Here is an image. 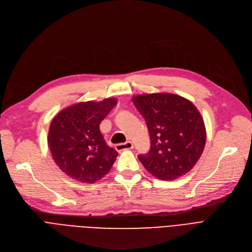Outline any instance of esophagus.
<instances>
[{"label":"esophagus","mask_w":252,"mask_h":252,"mask_svg":"<svg viewBox=\"0 0 252 252\" xmlns=\"http://www.w3.org/2000/svg\"><path fill=\"white\" fill-rule=\"evenodd\" d=\"M131 149H133V143L131 141H126L125 143H119L116 145V150L119 153L126 150H131Z\"/></svg>","instance_id":"34e87169"}]
</instances>
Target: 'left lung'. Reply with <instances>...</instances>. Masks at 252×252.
Instances as JSON below:
<instances>
[{"label": "left lung", "instance_id": "left-lung-1", "mask_svg": "<svg viewBox=\"0 0 252 252\" xmlns=\"http://www.w3.org/2000/svg\"><path fill=\"white\" fill-rule=\"evenodd\" d=\"M144 118L151 150L138 158L156 178L171 181L195 166L205 145L206 132L196 107L173 94H140L132 98Z\"/></svg>", "mask_w": 252, "mask_h": 252}]
</instances>
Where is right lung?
I'll return each mask as SVG.
<instances>
[{
	"mask_svg": "<svg viewBox=\"0 0 252 252\" xmlns=\"http://www.w3.org/2000/svg\"><path fill=\"white\" fill-rule=\"evenodd\" d=\"M116 103L114 97L78 102L53 119L48 144L57 166L70 178L94 184L111 170L118 153L106 143L99 124Z\"/></svg>",
	"mask_w": 252,
	"mask_h": 252,
	"instance_id": "right-lung-1",
	"label": "right lung"
}]
</instances>
